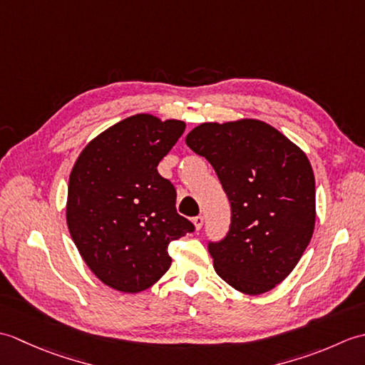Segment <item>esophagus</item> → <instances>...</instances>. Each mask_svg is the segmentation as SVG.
<instances>
[{
	"label": "esophagus",
	"mask_w": 365,
	"mask_h": 365,
	"mask_svg": "<svg viewBox=\"0 0 365 365\" xmlns=\"http://www.w3.org/2000/svg\"><path fill=\"white\" fill-rule=\"evenodd\" d=\"M192 224H195V227H196V230H199V229H202V226H204V216H196L195 220H192Z\"/></svg>",
	"instance_id": "1"
}]
</instances>
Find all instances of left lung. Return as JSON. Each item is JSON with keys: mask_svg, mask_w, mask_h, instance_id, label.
Wrapping results in <instances>:
<instances>
[{"mask_svg": "<svg viewBox=\"0 0 365 365\" xmlns=\"http://www.w3.org/2000/svg\"><path fill=\"white\" fill-rule=\"evenodd\" d=\"M185 143L205 157L229 197L227 235L208 243L215 271L245 294L292 273L315 227V178L307 155L257 119L205 122Z\"/></svg>", "mask_w": 365, "mask_h": 365, "instance_id": "1", "label": "left lung"}]
</instances>
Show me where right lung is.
<instances>
[{
    "mask_svg": "<svg viewBox=\"0 0 365 365\" xmlns=\"http://www.w3.org/2000/svg\"><path fill=\"white\" fill-rule=\"evenodd\" d=\"M185 127L131 115L92 139L72 168L68 232L89 269L114 290L149 289L170 267L169 243L195 230L175 210L174 185L157 169Z\"/></svg>",
    "mask_w": 365,
    "mask_h": 365,
    "instance_id": "obj_1",
    "label": "right lung"
}]
</instances>
